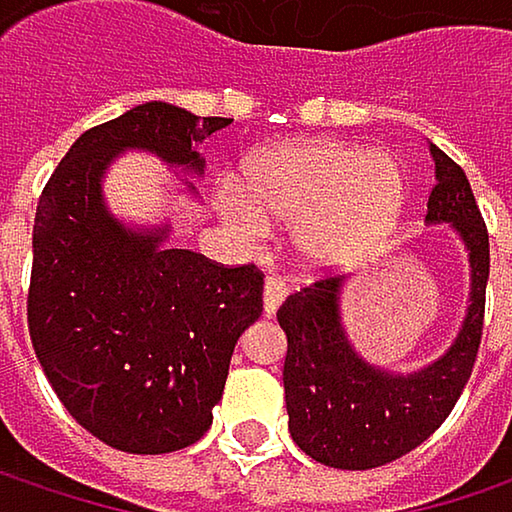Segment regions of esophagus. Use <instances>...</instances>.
<instances>
[{
  "label": "esophagus",
  "mask_w": 512,
  "mask_h": 512,
  "mask_svg": "<svg viewBox=\"0 0 512 512\" xmlns=\"http://www.w3.org/2000/svg\"><path fill=\"white\" fill-rule=\"evenodd\" d=\"M284 296H287L284 281H278V278H266V284H263V311H266V317H272V314L278 311V305L284 302Z\"/></svg>",
  "instance_id": "obj_1"
}]
</instances>
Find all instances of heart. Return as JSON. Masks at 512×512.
Wrapping results in <instances>:
<instances>
[{
	"mask_svg": "<svg viewBox=\"0 0 512 512\" xmlns=\"http://www.w3.org/2000/svg\"><path fill=\"white\" fill-rule=\"evenodd\" d=\"M246 198L231 216L249 234L266 222L296 225V252L311 266L350 263L379 246L406 201L400 165L335 139H293L252 156Z\"/></svg>",
	"mask_w": 512,
	"mask_h": 512,
	"instance_id": "1",
	"label": "heart"
}]
</instances>
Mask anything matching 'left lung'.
<instances>
[{
	"label": "left lung",
	"instance_id": "left-lung-1",
	"mask_svg": "<svg viewBox=\"0 0 512 512\" xmlns=\"http://www.w3.org/2000/svg\"><path fill=\"white\" fill-rule=\"evenodd\" d=\"M430 154L436 159V186L427 201V222H451L471 266L468 311L451 350L415 373L367 364L341 323L344 278L320 275L278 308V326L287 335L284 400L290 436L311 460L332 468H376L427 442L457 406L477 358L489 234L465 171L436 145H430Z\"/></svg>",
	"mask_w": 512,
	"mask_h": 512
}]
</instances>
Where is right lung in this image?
Listing matches in <instances>:
<instances>
[{"label": "right lung", "mask_w": 512, "mask_h": 512, "mask_svg": "<svg viewBox=\"0 0 512 512\" xmlns=\"http://www.w3.org/2000/svg\"><path fill=\"white\" fill-rule=\"evenodd\" d=\"M228 124L142 103L85 130L41 192L32 347L64 409L115 451L168 454L210 430L234 347L263 311V275L165 249L168 225L127 228L103 201V174L127 148L201 174L195 148Z\"/></svg>", "instance_id": "obj_1"}]
</instances>
